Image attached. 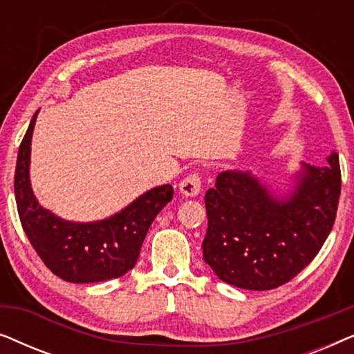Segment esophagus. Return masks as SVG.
<instances>
[{
	"label": "esophagus",
	"instance_id": "esophagus-1",
	"mask_svg": "<svg viewBox=\"0 0 354 354\" xmlns=\"http://www.w3.org/2000/svg\"><path fill=\"white\" fill-rule=\"evenodd\" d=\"M178 190L185 196H196L201 192V177L198 174H190L178 183Z\"/></svg>",
	"mask_w": 354,
	"mask_h": 354
}]
</instances>
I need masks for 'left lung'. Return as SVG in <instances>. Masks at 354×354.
<instances>
[{"label": "left lung", "instance_id": "obj_1", "mask_svg": "<svg viewBox=\"0 0 354 354\" xmlns=\"http://www.w3.org/2000/svg\"><path fill=\"white\" fill-rule=\"evenodd\" d=\"M326 166L301 161L275 187L253 171L221 172L206 192L203 258L222 282L245 290L287 283L316 258L340 200L338 154Z\"/></svg>", "mask_w": 354, "mask_h": 354}]
</instances>
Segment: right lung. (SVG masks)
Masks as SVG:
<instances>
[{
    "instance_id": "right-lung-1",
    "label": "right lung",
    "mask_w": 354,
    "mask_h": 354,
    "mask_svg": "<svg viewBox=\"0 0 354 354\" xmlns=\"http://www.w3.org/2000/svg\"><path fill=\"white\" fill-rule=\"evenodd\" d=\"M38 113L40 109L19 148L14 176V195L24 232L46 268L66 282L95 283L120 277L137 263L154 217L172 200V185L154 187L104 219H62L40 205L32 188L30 151Z\"/></svg>"
}]
</instances>
